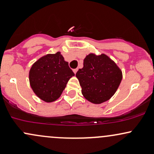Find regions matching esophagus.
<instances>
[{
	"label": "esophagus",
	"instance_id": "1",
	"mask_svg": "<svg viewBox=\"0 0 154 154\" xmlns=\"http://www.w3.org/2000/svg\"><path fill=\"white\" fill-rule=\"evenodd\" d=\"M77 70H78V69H73V72H74V73H75V74L77 73Z\"/></svg>",
	"mask_w": 154,
	"mask_h": 154
}]
</instances>
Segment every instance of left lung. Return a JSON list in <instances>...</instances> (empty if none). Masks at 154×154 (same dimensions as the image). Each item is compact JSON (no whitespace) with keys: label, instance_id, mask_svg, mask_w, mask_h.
<instances>
[{"label":"left lung","instance_id":"left-lung-1","mask_svg":"<svg viewBox=\"0 0 154 154\" xmlns=\"http://www.w3.org/2000/svg\"><path fill=\"white\" fill-rule=\"evenodd\" d=\"M82 93L90 102L99 104L110 99L119 86L122 74L105 54H91L85 57L83 68L76 74Z\"/></svg>","mask_w":154,"mask_h":154}]
</instances>
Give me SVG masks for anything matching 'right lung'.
Returning <instances> with one entry per match:
<instances>
[{
	"label": "right lung",
	"instance_id": "add662e5",
	"mask_svg": "<svg viewBox=\"0 0 154 154\" xmlns=\"http://www.w3.org/2000/svg\"><path fill=\"white\" fill-rule=\"evenodd\" d=\"M75 73L69 66L68 62L57 52L48 54L32 65L29 71L30 86L41 100L53 102L61 96V93Z\"/></svg>",
	"mask_w": 154,
	"mask_h": 154
}]
</instances>
